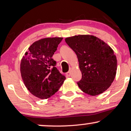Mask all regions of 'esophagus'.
Listing matches in <instances>:
<instances>
[{
	"label": "esophagus",
	"instance_id": "1",
	"mask_svg": "<svg viewBox=\"0 0 131 131\" xmlns=\"http://www.w3.org/2000/svg\"><path fill=\"white\" fill-rule=\"evenodd\" d=\"M70 72H71V69H69V72H67V73H66V75H67V76H68V77H70Z\"/></svg>",
	"mask_w": 131,
	"mask_h": 131
}]
</instances>
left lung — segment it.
Returning <instances> with one entry per match:
<instances>
[{
  "mask_svg": "<svg viewBox=\"0 0 131 131\" xmlns=\"http://www.w3.org/2000/svg\"><path fill=\"white\" fill-rule=\"evenodd\" d=\"M65 41L78 57L82 73L77 83L80 89L92 96L106 91L117 72V58L110 46L92 35L74 36Z\"/></svg>",
  "mask_w": 131,
  "mask_h": 131,
  "instance_id": "left-lung-1",
  "label": "left lung"
}]
</instances>
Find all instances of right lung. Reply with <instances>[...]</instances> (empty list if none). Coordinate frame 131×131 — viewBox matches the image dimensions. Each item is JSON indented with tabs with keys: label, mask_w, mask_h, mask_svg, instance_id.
<instances>
[{
	"label": "right lung",
	"mask_w": 131,
	"mask_h": 131,
	"mask_svg": "<svg viewBox=\"0 0 131 131\" xmlns=\"http://www.w3.org/2000/svg\"><path fill=\"white\" fill-rule=\"evenodd\" d=\"M62 39L47 38L35 42L21 60L20 70L24 84L31 94L39 98L51 97L66 80L52 58Z\"/></svg>",
	"instance_id": "1"
}]
</instances>
